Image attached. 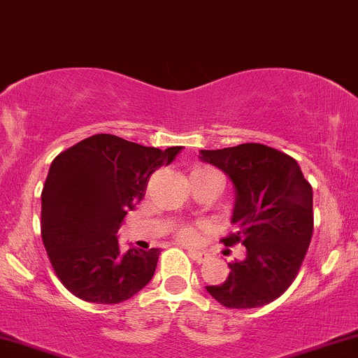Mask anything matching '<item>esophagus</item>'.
<instances>
[{
	"mask_svg": "<svg viewBox=\"0 0 358 358\" xmlns=\"http://www.w3.org/2000/svg\"><path fill=\"white\" fill-rule=\"evenodd\" d=\"M189 256L193 257L196 263H206L208 261V252L205 251H194V249H189Z\"/></svg>",
	"mask_w": 358,
	"mask_h": 358,
	"instance_id": "obj_1",
	"label": "esophagus"
}]
</instances>
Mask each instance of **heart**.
<instances>
[{
	"instance_id": "b5f03b06",
	"label": "heart",
	"mask_w": 358,
	"mask_h": 358,
	"mask_svg": "<svg viewBox=\"0 0 358 358\" xmlns=\"http://www.w3.org/2000/svg\"><path fill=\"white\" fill-rule=\"evenodd\" d=\"M193 172H201V174H217V172H215L213 169H210V167H198V169H194ZM179 236H180V239H182V241L191 242V241L196 239V230L193 229V227H184V229H180Z\"/></svg>"
}]
</instances>
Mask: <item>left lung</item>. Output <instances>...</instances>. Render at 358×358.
<instances>
[{
  "label": "left lung",
  "instance_id": "left-lung-1",
  "mask_svg": "<svg viewBox=\"0 0 358 358\" xmlns=\"http://www.w3.org/2000/svg\"><path fill=\"white\" fill-rule=\"evenodd\" d=\"M199 160L232 182L230 224L236 232L222 242L245 248V256L229 264L225 282L206 292L229 309L266 306L292 285L306 257L314 224L313 187L297 160L261 143L201 150Z\"/></svg>",
  "mask_w": 358,
  "mask_h": 358
}]
</instances>
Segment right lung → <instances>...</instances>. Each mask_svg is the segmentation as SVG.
I'll return each mask as SVG.
<instances>
[{"label":"right lung","instance_id":"right-lung-1","mask_svg":"<svg viewBox=\"0 0 358 358\" xmlns=\"http://www.w3.org/2000/svg\"><path fill=\"white\" fill-rule=\"evenodd\" d=\"M180 150L94 134L52 160L41 196L42 242L73 295L94 303H119L152 280L160 249L122 252L117 230L143 199L150 176Z\"/></svg>","mask_w":358,"mask_h":358}]
</instances>
